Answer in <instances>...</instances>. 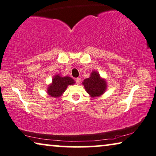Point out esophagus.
<instances>
[{
  "instance_id": "obj_1",
  "label": "esophagus",
  "mask_w": 156,
  "mask_h": 156,
  "mask_svg": "<svg viewBox=\"0 0 156 156\" xmlns=\"http://www.w3.org/2000/svg\"><path fill=\"white\" fill-rule=\"evenodd\" d=\"M76 81L77 83V84H80V81H81V78H76Z\"/></svg>"
}]
</instances>
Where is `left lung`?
I'll return each mask as SVG.
<instances>
[{
  "label": "left lung",
  "mask_w": 156,
  "mask_h": 156,
  "mask_svg": "<svg viewBox=\"0 0 156 156\" xmlns=\"http://www.w3.org/2000/svg\"><path fill=\"white\" fill-rule=\"evenodd\" d=\"M86 92L92 98H96L103 95L107 88V83L105 79L100 76L95 70L91 72L90 76L83 82Z\"/></svg>",
  "instance_id": "left-lung-1"
}]
</instances>
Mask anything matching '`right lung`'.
I'll list each match as a JSON object with an SVG mask.
<instances>
[{
    "label": "right lung",
    "mask_w": 156,
    "mask_h": 156,
    "mask_svg": "<svg viewBox=\"0 0 156 156\" xmlns=\"http://www.w3.org/2000/svg\"><path fill=\"white\" fill-rule=\"evenodd\" d=\"M74 83L75 80L69 76L62 77L59 74L55 75L52 80V83L47 88V93L50 96L59 98L65 92L68 86Z\"/></svg>",
    "instance_id": "obj_1"
}]
</instances>
